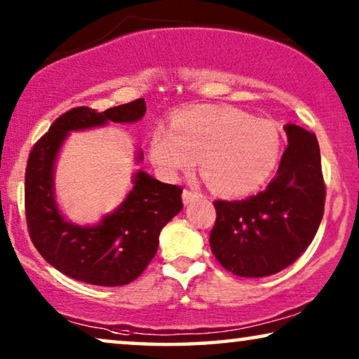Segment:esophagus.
<instances>
[{
	"label": "esophagus",
	"mask_w": 359,
	"mask_h": 359,
	"mask_svg": "<svg viewBox=\"0 0 359 359\" xmlns=\"http://www.w3.org/2000/svg\"><path fill=\"white\" fill-rule=\"evenodd\" d=\"M199 198H201L199 193H193V191H188V189L183 191V204L184 205L191 204V203H193V201H198Z\"/></svg>",
	"instance_id": "34e87169"
}]
</instances>
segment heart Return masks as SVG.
Here are the masks:
<instances>
[{
	"label": "heart",
	"instance_id": "b5f03b06",
	"mask_svg": "<svg viewBox=\"0 0 359 359\" xmlns=\"http://www.w3.org/2000/svg\"><path fill=\"white\" fill-rule=\"evenodd\" d=\"M279 156L276 126L227 106L181 111L171 129L158 127L150 140V158L165 178H178L199 158L210 188L225 196H245L262 188Z\"/></svg>",
	"mask_w": 359,
	"mask_h": 359
}]
</instances>
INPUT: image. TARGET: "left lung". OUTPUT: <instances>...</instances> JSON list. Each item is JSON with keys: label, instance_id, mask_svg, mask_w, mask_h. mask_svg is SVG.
Wrapping results in <instances>:
<instances>
[{"label": "left lung", "instance_id": "8db88e82", "mask_svg": "<svg viewBox=\"0 0 359 359\" xmlns=\"http://www.w3.org/2000/svg\"><path fill=\"white\" fill-rule=\"evenodd\" d=\"M287 149L266 189L242 201H215L209 243L217 262L242 278L279 273L301 257L323 217L320 149L317 137L286 124Z\"/></svg>", "mask_w": 359, "mask_h": 359}]
</instances>
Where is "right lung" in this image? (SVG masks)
<instances>
[{
  "label": "right lung",
  "instance_id": "add662e5",
  "mask_svg": "<svg viewBox=\"0 0 359 359\" xmlns=\"http://www.w3.org/2000/svg\"><path fill=\"white\" fill-rule=\"evenodd\" d=\"M145 111L144 97L104 112L75 107L53 122L29 155V233L42 258L68 278L107 287L132 283L154 259L161 229L183 209V189L161 183L144 170L132 175V188L122 203L96 224L72 222L57 201L55 166L68 135L111 122L134 124L145 116ZM142 160L144 151L139 150L134 156L135 165Z\"/></svg>",
  "mask_w": 359,
  "mask_h": 359
}]
</instances>
